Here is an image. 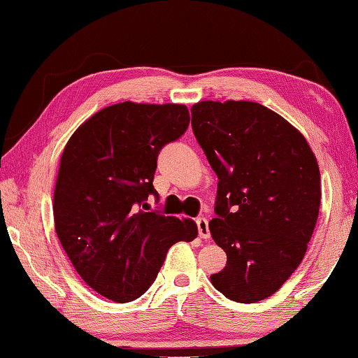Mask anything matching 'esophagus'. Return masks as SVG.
Listing matches in <instances>:
<instances>
[{
    "label": "esophagus",
    "mask_w": 358,
    "mask_h": 358,
    "mask_svg": "<svg viewBox=\"0 0 358 358\" xmlns=\"http://www.w3.org/2000/svg\"><path fill=\"white\" fill-rule=\"evenodd\" d=\"M196 226H199V236L201 239H210V227H208V220L203 216L196 217Z\"/></svg>",
    "instance_id": "esophagus-1"
}]
</instances>
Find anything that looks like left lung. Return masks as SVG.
<instances>
[{
	"label": "left lung",
	"instance_id": "8db88e82",
	"mask_svg": "<svg viewBox=\"0 0 358 358\" xmlns=\"http://www.w3.org/2000/svg\"><path fill=\"white\" fill-rule=\"evenodd\" d=\"M190 111L220 179L210 232L227 263L211 284L234 302H258L307 252L321 200L317 157L300 131L260 103L208 100Z\"/></svg>",
	"mask_w": 358,
	"mask_h": 358
}]
</instances>
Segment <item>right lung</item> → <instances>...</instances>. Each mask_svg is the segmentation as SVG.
I'll return each instance as SVG.
<instances>
[{
  "instance_id": "right-lung-1",
  "label": "right lung",
  "mask_w": 358,
  "mask_h": 358,
  "mask_svg": "<svg viewBox=\"0 0 358 358\" xmlns=\"http://www.w3.org/2000/svg\"><path fill=\"white\" fill-rule=\"evenodd\" d=\"M190 122L185 105L124 101L77 127L61 155L53 195L55 229L79 276L117 303L152 286L166 252L194 241L190 217L147 211L159 150Z\"/></svg>"
}]
</instances>
